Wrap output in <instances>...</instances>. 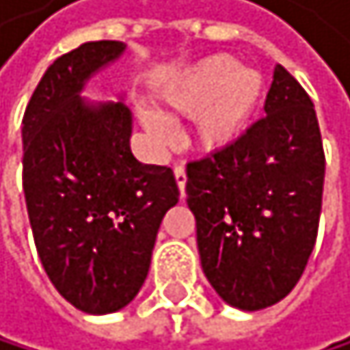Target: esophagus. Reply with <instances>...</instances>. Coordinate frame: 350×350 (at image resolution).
Segmentation results:
<instances>
[{"label":"esophagus","mask_w":350,"mask_h":350,"mask_svg":"<svg viewBox=\"0 0 350 350\" xmlns=\"http://www.w3.org/2000/svg\"><path fill=\"white\" fill-rule=\"evenodd\" d=\"M174 176H176L180 195L185 197V187H187V170H185V165H174Z\"/></svg>","instance_id":"obj_1"}]
</instances>
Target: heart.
Wrapping results in <instances>:
<instances>
[{
    "label": "heart",
    "mask_w": 350,
    "mask_h": 350,
    "mask_svg": "<svg viewBox=\"0 0 350 350\" xmlns=\"http://www.w3.org/2000/svg\"><path fill=\"white\" fill-rule=\"evenodd\" d=\"M165 105L178 115H195L193 134L206 149L231 144L247 126L262 98V77L241 69L233 56H212L195 64L165 92ZM142 124L155 140L167 144L174 126L157 111H142Z\"/></svg>",
    "instance_id": "b5f03b06"
}]
</instances>
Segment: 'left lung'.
<instances>
[{"label":"left lung","mask_w":350,"mask_h":350,"mask_svg":"<svg viewBox=\"0 0 350 350\" xmlns=\"http://www.w3.org/2000/svg\"><path fill=\"white\" fill-rule=\"evenodd\" d=\"M265 113L187 163L204 273L224 302L258 311L298 284L319 231L325 153L311 96L277 64Z\"/></svg>","instance_id":"8db88e82"}]
</instances>
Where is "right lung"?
Listing matches in <instances>:
<instances>
[{
    "label": "right lung",
    "instance_id": "add662e5",
    "mask_svg": "<svg viewBox=\"0 0 350 350\" xmlns=\"http://www.w3.org/2000/svg\"><path fill=\"white\" fill-rule=\"evenodd\" d=\"M124 48L103 39L56 58L23 117V189L39 260L60 296L92 315L138 294L180 195L167 165L132 155L124 103L88 107L77 96Z\"/></svg>",
    "mask_w": 350,
    "mask_h": 350
}]
</instances>
